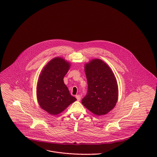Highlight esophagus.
<instances>
[{
    "label": "esophagus",
    "mask_w": 157,
    "mask_h": 157,
    "mask_svg": "<svg viewBox=\"0 0 157 157\" xmlns=\"http://www.w3.org/2000/svg\"><path fill=\"white\" fill-rule=\"evenodd\" d=\"M75 97H76L77 101H80V99H81V96H80V95H77L75 96Z\"/></svg>",
    "instance_id": "1"
}]
</instances>
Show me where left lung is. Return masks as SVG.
Returning a JSON list of instances; mask_svg holds the SVG:
<instances>
[{
  "label": "left lung",
  "instance_id": "1",
  "mask_svg": "<svg viewBox=\"0 0 157 157\" xmlns=\"http://www.w3.org/2000/svg\"><path fill=\"white\" fill-rule=\"evenodd\" d=\"M88 82V93L82 103L98 116L110 112L118 97L116 78L110 67L99 59L91 60L85 65Z\"/></svg>",
  "mask_w": 157,
  "mask_h": 157
}]
</instances>
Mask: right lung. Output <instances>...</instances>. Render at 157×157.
<instances>
[{
	"label": "right lung",
	"mask_w": 157,
	"mask_h": 157,
	"mask_svg": "<svg viewBox=\"0 0 157 157\" xmlns=\"http://www.w3.org/2000/svg\"><path fill=\"white\" fill-rule=\"evenodd\" d=\"M71 63L62 57H55L42 69L37 85V98L42 109L52 115L66 109L77 99L72 96L63 78Z\"/></svg>",
	"instance_id": "add662e5"
}]
</instances>
